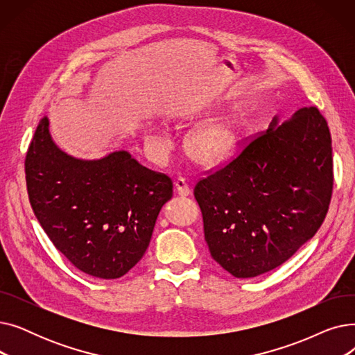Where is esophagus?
I'll use <instances>...</instances> for the list:
<instances>
[{"instance_id": "obj_1", "label": "esophagus", "mask_w": 355, "mask_h": 355, "mask_svg": "<svg viewBox=\"0 0 355 355\" xmlns=\"http://www.w3.org/2000/svg\"><path fill=\"white\" fill-rule=\"evenodd\" d=\"M175 190H177L178 196H181V197H187L191 193L190 184L185 181V178H182V177L177 178V181H175Z\"/></svg>"}]
</instances>
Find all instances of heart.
<instances>
[{"label":"heart","mask_w":355,"mask_h":355,"mask_svg":"<svg viewBox=\"0 0 355 355\" xmlns=\"http://www.w3.org/2000/svg\"><path fill=\"white\" fill-rule=\"evenodd\" d=\"M239 145V137L234 130L225 123L209 125L198 129L190 139V151L196 159L206 165H214L232 157ZM157 151L164 153L170 146L168 137L162 132L157 134L154 141Z\"/></svg>","instance_id":"1"}]
</instances>
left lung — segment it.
Listing matches in <instances>:
<instances>
[{
  "mask_svg": "<svg viewBox=\"0 0 355 355\" xmlns=\"http://www.w3.org/2000/svg\"><path fill=\"white\" fill-rule=\"evenodd\" d=\"M332 185L331 134L318 107H302L281 125L275 116L196 184L211 257L234 277L281 266L321 227Z\"/></svg>",
  "mask_w": 355,
  "mask_h": 355,
  "instance_id": "obj_1",
  "label": "left lung"
}]
</instances>
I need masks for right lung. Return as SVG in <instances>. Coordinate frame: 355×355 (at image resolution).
Returning a JSON list of instances; mask_svg holds the SVG:
<instances>
[{"label": "right lung", "mask_w": 355, "mask_h": 355, "mask_svg": "<svg viewBox=\"0 0 355 355\" xmlns=\"http://www.w3.org/2000/svg\"><path fill=\"white\" fill-rule=\"evenodd\" d=\"M33 211L69 262L101 279H118L142 259L158 213L173 197L171 178L126 151L83 161L58 148L44 116L26 155Z\"/></svg>", "instance_id": "add662e5"}]
</instances>
